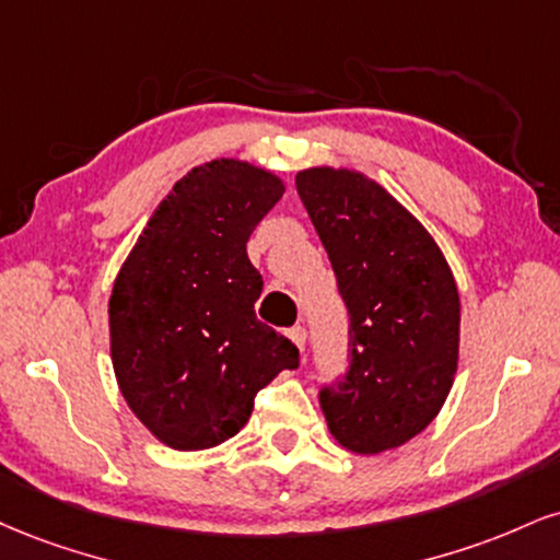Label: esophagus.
<instances>
[{
  "instance_id": "esophagus-1",
  "label": "esophagus",
  "mask_w": 560,
  "mask_h": 560,
  "mask_svg": "<svg viewBox=\"0 0 560 560\" xmlns=\"http://www.w3.org/2000/svg\"><path fill=\"white\" fill-rule=\"evenodd\" d=\"M289 339L294 341V345H298V349L302 352V349H305V341H307V331L302 326H294V328H289Z\"/></svg>"
}]
</instances>
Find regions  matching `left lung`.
I'll list each match as a JSON object with an SVG mask.
<instances>
[{"label":"left lung","mask_w":560,"mask_h":560,"mask_svg":"<svg viewBox=\"0 0 560 560\" xmlns=\"http://www.w3.org/2000/svg\"><path fill=\"white\" fill-rule=\"evenodd\" d=\"M294 182L349 310L352 365L320 390L328 433L354 454L399 448L435 420L454 386L456 279L422 221L368 174L310 166Z\"/></svg>","instance_id":"obj_1"}]
</instances>
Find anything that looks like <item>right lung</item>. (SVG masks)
I'll return each mask as SVG.
<instances>
[{
    "mask_svg": "<svg viewBox=\"0 0 560 560\" xmlns=\"http://www.w3.org/2000/svg\"><path fill=\"white\" fill-rule=\"evenodd\" d=\"M279 174L213 159L172 187L127 255L109 298V345L127 407L156 441L203 451L237 435L255 396L300 365L255 318L262 279L247 240L279 203Z\"/></svg>",
    "mask_w": 560,
    "mask_h": 560,
    "instance_id": "obj_1",
    "label": "right lung"
}]
</instances>
